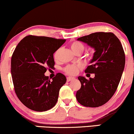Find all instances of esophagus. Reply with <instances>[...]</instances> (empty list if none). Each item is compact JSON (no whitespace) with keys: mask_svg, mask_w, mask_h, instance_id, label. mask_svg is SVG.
<instances>
[{"mask_svg":"<svg viewBox=\"0 0 134 134\" xmlns=\"http://www.w3.org/2000/svg\"><path fill=\"white\" fill-rule=\"evenodd\" d=\"M74 79H75V78L73 77H68L67 78V81H68V82H69V81H71Z\"/></svg>","mask_w":134,"mask_h":134,"instance_id":"esophagus-1","label":"esophagus"}]
</instances>
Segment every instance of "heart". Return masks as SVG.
I'll return each mask as SVG.
<instances>
[{"instance_id":"heart-1","label":"heart","mask_w":134,"mask_h":134,"mask_svg":"<svg viewBox=\"0 0 134 134\" xmlns=\"http://www.w3.org/2000/svg\"><path fill=\"white\" fill-rule=\"evenodd\" d=\"M70 46L72 50L75 53H78V52H82L83 50H84V44L81 43L79 41H73V42H72L71 43H70ZM60 50V49H58V50L55 52V59H57ZM81 67H82V66H81V65H80V64H77V65H75V64L69 65L64 68V71L69 75H75L77 73L79 70L81 68Z\"/></svg>"}]
</instances>
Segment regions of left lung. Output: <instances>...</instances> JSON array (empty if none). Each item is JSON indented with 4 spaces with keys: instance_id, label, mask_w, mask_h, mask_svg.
<instances>
[{
    "instance_id": "1",
    "label": "left lung",
    "mask_w": 134,
    "mask_h": 134,
    "mask_svg": "<svg viewBox=\"0 0 134 134\" xmlns=\"http://www.w3.org/2000/svg\"><path fill=\"white\" fill-rule=\"evenodd\" d=\"M77 40L94 49L85 72L95 76L90 79L78 77L81 87L77 91L76 99L84 107H100L111 99L120 81L125 64L124 49L119 39L110 32L91 33Z\"/></svg>"
}]
</instances>
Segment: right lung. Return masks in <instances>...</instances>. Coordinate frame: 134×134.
<instances>
[{"mask_svg":"<svg viewBox=\"0 0 134 134\" xmlns=\"http://www.w3.org/2000/svg\"><path fill=\"white\" fill-rule=\"evenodd\" d=\"M65 40L29 35L21 40L11 58V72L15 93L30 110L45 111L57 102L59 91L65 84V76L57 73L52 79L44 76L54 67L53 53Z\"/></svg>","mask_w":134,"mask_h":134,"instance_id":"1","label":"right lung"}]
</instances>
